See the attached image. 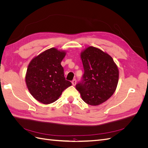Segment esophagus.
<instances>
[{
    "mask_svg": "<svg viewBox=\"0 0 148 148\" xmlns=\"http://www.w3.org/2000/svg\"><path fill=\"white\" fill-rule=\"evenodd\" d=\"M71 83H72V84L73 85V86H75V85L76 84V83H77V80H76L75 78L72 80V82H71Z\"/></svg>",
    "mask_w": 148,
    "mask_h": 148,
    "instance_id": "34e87169",
    "label": "esophagus"
}]
</instances>
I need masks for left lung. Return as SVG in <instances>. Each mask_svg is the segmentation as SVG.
Here are the masks:
<instances>
[{"label":"left lung","instance_id":"1","mask_svg":"<svg viewBox=\"0 0 148 148\" xmlns=\"http://www.w3.org/2000/svg\"><path fill=\"white\" fill-rule=\"evenodd\" d=\"M84 74L75 87L86 104L97 106L110 98L117 88L119 70L109 54L90 46L81 53Z\"/></svg>","mask_w":148,"mask_h":148}]
</instances>
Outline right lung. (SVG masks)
Masks as SVG:
<instances>
[{"instance_id":"right-lung-1","label":"right lung","mask_w":148,"mask_h":148,"mask_svg":"<svg viewBox=\"0 0 148 148\" xmlns=\"http://www.w3.org/2000/svg\"><path fill=\"white\" fill-rule=\"evenodd\" d=\"M65 52L49 49L31 61L26 75L30 93L43 104L57 101L64 90L71 85L66 80L61 62Z\"/></svg>"}]
</instances>
